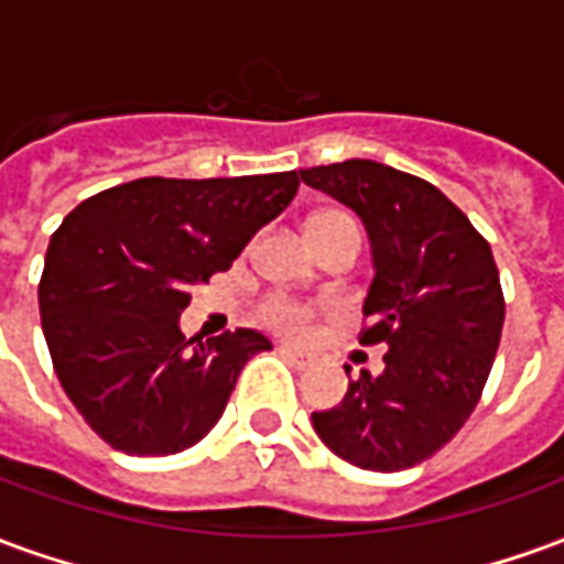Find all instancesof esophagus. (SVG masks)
<instances>
[{
    "mask_svg": "<svg viewBox=\"0 0 564 564\" xmlns=\"http://www.w3.org/2000/svg\"><path fill=\"white\" fill-rule=\"evenodd\" d=\"M278 350H281L283 359H290V362H293L295 368H307V366H311V362H314V356L305 354V350H295V347H286V344H281Z\"/></svg>",
    "mask_w": 564,
    "mask_h": 564,
    "instance_id": "34e87169",
    "label": "esophagus"
}]
</instances>
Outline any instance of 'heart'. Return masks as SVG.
Here are the masks:
<instances>
[{
  "instance_id": "heart-1",
  "label": "heart",
  "mask_w": 564,
  "mask_h": 564,
  "mask_svg": "<svg viewBox=\"0 0 564 564\" xmlns=\"http://www.w3.org/2000/svg\"><path fill=\"white\" fill-rule=\"evenodd\" d=\"M335 229H356V223L341 214V210H323V214H314L311 220H307V235H311V241L319 238V235L335 232ZM359 232V229H356ZM259 317L262 323L269 326V329L281 332V335H299V332L305 329L307 319H311V307L299 305L293 299H283V295H271L262 302L259 307Z\"/></svg>"
}]
</instances>
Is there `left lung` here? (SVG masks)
I'll use <instances>...</instances> for the list:
<instances>
[{
	"label": "left lung",
	"mask_w": 564,
	"mask_h": 564,
	"mask_svg": "<svg viewBox=\"0 0 564 564\" xmlns=\"http://www.w3.org/2000/svg\"><path fill=\"white\" fill-rule=\"evenodd\" d=\"M299 174L366 226L375 281L359 344H387L378 378L362 371L338 408L311 420L344 462L402 471L444 447L480 402L505 326L496 259L471 220L423 177L375 160Z\"/></svg>",
	"instance_id": "obj_1"
}]
</instances>
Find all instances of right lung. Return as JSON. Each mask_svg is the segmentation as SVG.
Wrapping results in <instances>:
<instances>
[{
  "mask_svg": "<svg viewBox=\"0 0 564 564\" xmlns=\"http://www.w3.org/2000/svg\"><path fill=\"white\" fill-rule=\"evenodd\" d=\"M299 172L139 177L80 202L51 235L39 311L54 371L96 435L129 456L193 447L223 416L257 329L181 332L189 290L226 271L295 198Z\"/></svg>",
  "mask_w": 564,
  "mask_h": 564,
  "instance_id": "1",
  "label": "right lung"
}]
</instances>
